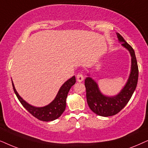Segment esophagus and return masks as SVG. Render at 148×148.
Returning <instances> with one entry per match:
<instances>
[{
    "mask_svg": "<svg viewBox=\"0 0 148 148\" xmlns=\"http://www.w3.org/2000/svg\"><path fill=\"white\" fill-rule=\"evenodd\" d=\"M76 80H77L78 82H82V80H84V77H83V75H82V73L79 72L78 74L76 75Z\"/></svg>",
    "mask_w": 148,
    "mask_h": 148,
    "instance_id": "obj_1",
    "label": "esophagus"
}]
</instances>
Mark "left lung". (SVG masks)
I'll return each mask as SVG.
<instances>
[{"label": "left lung", "instance_id": "left-lung-1", "mask_svg": "<svg viewBox=\"0 0 148 148\" xmlns=\"http://www.w3.org/2000/svg\"><path fill=\"white\" fill-rule=\"evenodd\" d=\"M117 36L119 40L123 42L122 45L129 51L132 58L131 72L123 89L115 97H106L100 92L97 83L92 78L87 77L84 80L88 105L94 113L101 116H111L123 109L133 95L138 81L139 70L135 51L121 34L117 33Z\"/></svg>", "mask_w": 148, "mask_h": 148}]
</instances>
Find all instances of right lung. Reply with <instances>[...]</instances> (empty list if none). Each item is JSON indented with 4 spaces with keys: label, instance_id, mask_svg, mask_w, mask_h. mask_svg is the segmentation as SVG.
Wrapping results in <instances>:
<instances>
[{
    "label": "right lung",
    "instance_id": "right-lung-1",
    "mask_svg": "<svg viewBox=\"0 0 148 148\" xmlns=\"http://www.w3.org/2000/svg\"><path fill=\"white\" fill-rule=\"evenodd\" d=\"M75 76H73L70 79L67 80L60 88L56 99L48 106L42 108H36L26 103L17 93L13 82L12 85L17 99L28 112L40 121L49 122L58 119L64 112L66 106V98L70 88L75 84Z\"/></svg>",
    "mask_w": 148,
    "mask_h": 148
}]
</instances>
